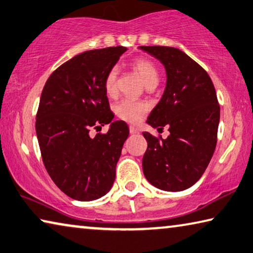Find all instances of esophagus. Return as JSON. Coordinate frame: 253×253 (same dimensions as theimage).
<instances>
[{
    "instance_id": "obj_1",
    "label": "esophagus",
    "mask_w": 253,
    "mask_h": 253,
    "mask_svg": "<svg viewBox=\"0 0 253 253\" xmlns=\"http://www.w3.org/2000/svg\"><path fill=\"white\" fill-rule=\"evenodd\" d=\"M129 133L135 135V134H138L139 130L136 127H134V126H129Z\"/></svg>"
}]
</instances>
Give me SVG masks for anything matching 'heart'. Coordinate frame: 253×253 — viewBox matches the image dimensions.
Returning a JSON list of instances; mask_svg holds the SVG:
<instances>
[{
	"mask_svg": "<svg viewBox=\"0 0 253 253\" xmlns=\"http://www.w3.org/2000/svg\"><path fill=\"white\" fill-rule=\"evenodd\" d=\"M133 67L142 76L144 83L148 85L158 84L159 82V71L153 63L145 58H138L133 62ZM117 79H118V67L112 66L108 71L105 78V90L108 95H114L117 92ZM148 110L146 103L136 101L133 99H123L115 106V112L120 119L127 123H138L141 122L144 115Z\"/></svg>",
	"mask_w": 253,
	"mask_h": 253,
	"instance_id": "1",
	"label": "heart"
}]
</instances>
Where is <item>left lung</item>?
I'll use <instances>...</instances> for the list:
<instances>
[{
  "instance_id": "8db88e82",
  "label": "left lung",
  "mask_w": 253,
  "mask_h": 253,
  "mask_svg": "<svg viewBox=\"0 0 253 253\" xmlns=\"http://www.w3.org/2000/svg\"><path fill=\"white\" fill-rule=\"evenodd\" d=\"M163 64L167 84L147 118L158 130L169 127L166 139L147 131L143 172L148 182L166 191H182L202 177L217 142L219 105L210 75L182 50L139 46Z\"/></svg>"
}]
</instances>
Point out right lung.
Here are the masks:
<instances>
[{"label":"right lung","mask_w":253,"mask_h":253,"mask_svg":"<svg viewBox=\"0 0 253 253\" xmlns=\"http://www.w3.org/2000/svg\"><path fill=\"white\" fill-rule=\"evenodd\" d=\"M126 47L84 51L54 71L43 86L36 133L45 168L64 194L80 202L105 196L129 135L125 122L112 123L105 78ZM110 123L107 134L89 136L91 127Z\"/></svg>","instance_id":"obj_1"}]
</instances>
